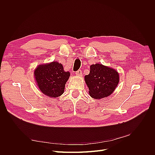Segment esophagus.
I'll use <instances>...</instances> for the list:
<instances>
[{"mask_svg":"<svg viewBox=\"0 0 155 155\" xmlns=\"http://www.w3.org/2000/svg\"><path fill=\"white\" fill-rule=\"evenodd\" d=\"M81 74H82L81 70H78V71H76V76H81Z\"/></svg>","mask_w":155,"mask_h":155,"instance_id":"esophagus-1","label":"esophagus"}]
</instances>
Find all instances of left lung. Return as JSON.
Listing matches in <instances>:
<instances>
[{
	"instance_id": "left-lung-1",
	"label": "left lung",
	"mask_w": 155,
	"mask_h": 155,
	"mask_svg": "<svg viewBox=\"0 0 155 155\" xmlns=\"http://www.w3.org/2000/svg\"><path fill=\"white\" fill-rule=\"evenodd\" d=\"M85 80L91 96L101 99L114 92L119 83V74L113 68L96 64L91 65L90 73L85 76Z\"/></svg>"
}]
</instances>
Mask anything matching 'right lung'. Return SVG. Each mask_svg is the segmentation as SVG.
Masks as SVG:
<instances>
[{
    "label": "right lung",
    "instance_id": "1",
    "mask_svg": "<svg viewBox=\"0 0 155 155\" xmlns=\"http://www.w3.org/2000/svg\"><path fill=\"white\" fill-rule=\"evenodd\" d=\"M34 75L41 91L49 97H57L64 92L70 72L64 71L61 64L54 61L39 65Z\"/></svg>",
    "mask_w": 155,
    "mask_h": 155
}]
</instances>
